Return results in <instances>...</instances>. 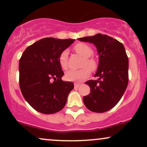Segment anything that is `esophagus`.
I'll use <instances>...</instances> for the list:
<instances>
[{
  "label": "esophagus",
  "instance_id": "obj_1",
  "mask_svg": "<svg viewBox=\"0 0 147 147\" xmlns=\"http://www.w3.org/2000/svg\"><path fill=\"white\" fill-rule=\"evenodd\" d=\"M81 86V84H78V83H75V88H79Z\"/></svg>",
  "mask_w": 147,
  "mask_h": 147
}]
</instances>
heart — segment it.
Returning a JSON list of instances; mask_svg holds the SVG:
<instances>
[{"mask_svg": "<svg viewBox=\"0 0 147 147\" xmlns=\"http://www.w3.org/2000/svg\"><path fill=\"white\" fill-rule=\"evenodd\" d=\"M75 51L84 57L82 66L84 68L79 70H70L65 72V78L69 81L80 82L87 78L90 74V70H94L97 67V63L95 59L90 58L93 55V50L88 45L84 43H77L75 46ZM68 50H64L61 52L59 57V61L62 68L65 69L68 66ZM85 67H84V66Z\"/></svg>", "mask_w": 147, "mask_h": 147, "instance_id": "b5f03b06", "label": "heart"}]
</instances>
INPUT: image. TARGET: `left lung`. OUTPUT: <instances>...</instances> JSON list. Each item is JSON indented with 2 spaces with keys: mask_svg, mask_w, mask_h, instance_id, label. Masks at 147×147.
Instances as JSON below:
<instances>
[{
  "mask_svg": "<svg viewBox=\"0 0 147 147\" xmlns=\"http://www.w3.org/2000/svg\"><path fill=\"white\" fill-rule=\"evenodd\" d=\"M79 41L93 43L99 54V64L95 77L98 80L86 82L90 93L83 101L89 110L104 113L119 102L129 83V59L122 43L106 34L79 38Z\"/></svg>",
  "mask_w": 147,
  "mask_h": 147,
  "instance_id": "left-lung-1",
  "label": "left lung"
}]
</instances>
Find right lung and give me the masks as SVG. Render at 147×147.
Masks as SVG:
<instances>
[{"instance_id":"right-lung-1","label":"right lung","mask_w":147,"mask_h":147,"mask_svg":"<svg viewBox=\"0 0 147 147\" xmlns=\"http://www.w3.org/2000/svg\"><path fill=\"white\" fill-rule=\"evenodd\" d=\"M74 41L44 38L23 52L19 60L20 88L25 100L38 112L55 113L66 104L74 84L62 81L64 73L59 57Z\"/></svg>"}]
</instances>
